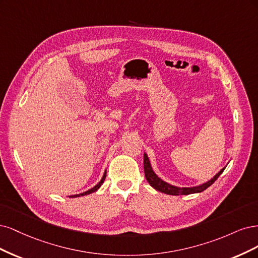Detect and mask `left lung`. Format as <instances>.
Here are the masks:
<instances>
[{
	"instance_id": "obj_1",
	"label": "left lung",
	"mask_w": 258,
	"mask_h": 258,
	"mask_svg": "<svg viewBox=\"0 0 258 258\" xmlns=\"http://www.w3.org/2000/svg\"><path fill=\"white\" fill-rule=\"evenodd\" d=\"M144 169H145V176H146L147 181L149 182V184H150L156 190H159V192L168 194V195H188V194H194V193H201L206 188L209 187L210 185H212L214 183V181L220 177V174L224 171V169H225V167L222 168L212 179L207 181L206 183H203V184L197 185V186H192V187L174 186L157 177L156 173L153 171V169L151 167V163H150V161H149V157H148L147 153L144 154Z\"/></svg>"
}]
</instances>
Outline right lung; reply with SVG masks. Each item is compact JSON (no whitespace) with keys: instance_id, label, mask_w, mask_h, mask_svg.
<instances>
[{"instance_id":"add662e5","label":"right lung","mask_w":258,"mask_h":258,"mask_svg":"<svg viewBox=\"0 0 258 258\" xmlns=\"http://www.w3.org/2000/svg\"><path fill=\"white\" fill-rule=\"evenodd\" d=\"M105 178H106V171L104 172V176H103V178L101 179V181H99L98 183H97L94 187H92L91 189H88L87 192H84V193H81V194H77V195H73V196H71V197H80V196H85V195H88V194H91V193L95 192V190H97L99 187H101V185L104 183Z\"/></svg>"}]
</instances>
